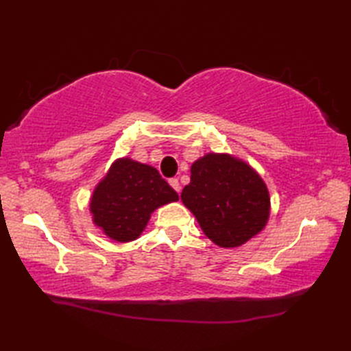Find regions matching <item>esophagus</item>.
I'll return each instance as SVG.
<instances>
[{
	"label": "esophagus",
	"mask_w": 351,
	"mask_h": 351,
	"mask_svg": "<svg viewBox=\"0 0 351 351\" xmlns=\"http://www.w3.org/2000/svg\"><path fill=\"white\" fill-rule=\"evenodd\" d=\"M169 184L171 185V189H173L175 191H178V193L181 191V184L176 180V178H171V180H169Z\"/></svg>",
	"instance_id": "1"
}]
</instances>
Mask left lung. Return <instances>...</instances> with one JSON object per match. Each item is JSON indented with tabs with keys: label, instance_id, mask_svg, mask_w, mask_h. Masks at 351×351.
I'll list each match as a JSON object with an SVG mask.
<instances>
[{
	"label": "left lung",
	"instance_id": "8db88e82",
	"mask_svg": "<svg viewBox=\"0 0 351 351\" xmlns=\"http://www.w3.org/2000/svg\"><path fill=\"white\" fill-rule=\"evenodd\" d=\"M190 171L181 200L214 244L240 247L263 232L270 219V193L250 164L230 154L208 152Z\"/></svg>",
	"mask_w": 351,
	"mask_h": 351
}]
</instances>
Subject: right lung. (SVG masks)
<instances>
[{"instance_id":"add662e5","label":"right lung","mask_w":351,"mask_h":351,"mask_svg":"<svg viewBox=\"0 0 351 351\" xmlns=\"http://www.w3.org/2000/svg\"><path fill=\"white\" fill-rule=\"evenodd\" d=\"M180 200L158 170L130 156L117 158L88 202L93 225L117 243L137 240L155 210Z\"/></svg>"}]
</instances>
